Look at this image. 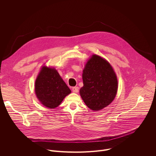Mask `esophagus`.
Listing matches in <instances>:
<instances>
[{"mask_svg":"<svg viewBox=\"0 0 156 156\" xmlns=\"http://www.w3.org/2000/svg\"><path fill=\"white\" fill-rule=\"evenodd\" d=\"M72 90L73 91V93H78L79 91V87L77 86H75L72 87Z\"/></svg>","mask_w":156,"mask_h":156,"instance_id":"1","label":"esophagus"}]
</instances>
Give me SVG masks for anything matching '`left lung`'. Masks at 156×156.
Here are the masks:
<instances>
[{"label":"left lung","mask_w":156,"mask_h":156,"mask_svg":"<svg viewBox=\"0 0 156 156\" xmlns=\"http://www.w3.org/2000/svg\"><path fill=\"white\" fill-rule=\"evenodd\" d=\"M82 78L83 86L80 94L90 109L100 110L114 101L118 81L112 66L105 59L93 55L85 65Z\"/></svg>","instance_id":"1"}]
</instances>
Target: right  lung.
<instances>
[{"mask_svg": "<svg viewBox=\"0 0 156 156\" xmlns=\"http://www.w3.org/2000/svg\"><path fill=\"white\" fill-rule=\"evenodd\" d=\"M35 93L40 102L49 108L58 107L71 90L54 68L43 66L35 81Z\"/></svg>", "mask_w": 156, "mask_h": 156, "instance_id": "right-lung-1", "label": "right lung"}]
</instances>
